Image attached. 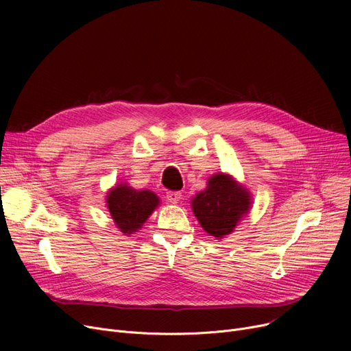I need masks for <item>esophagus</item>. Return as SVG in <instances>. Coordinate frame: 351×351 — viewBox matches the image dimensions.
<instances>
[{
    "mask_svg": "<svg viewBox=\"0 0 351 351\" xmlns=\"http://www.w3.org/2000/svg\"><path fill=\"white\" fill-rule=\"evenodd\" d=\"M166 199H168L171 204H179V200L182 199L180 192H168L166 193Z\"/></svg>",
    "mask_w": 351,
    "mask_h": 351,
    "instance_id": "esophagus-1",
    "label": "esophagus"
}]
</instances>
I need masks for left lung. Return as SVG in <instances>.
I'll use <instances>...</instances> for the list:
<instances>
[{
    "instance_id": "obj_1",
    "label": "left lung",
    "mask_w": 351,
    "mask_h": 351,
    "mask_svg": "<svg viewBox=\"0 0 351 351\" xmlns=\"http://www.w3.org/2000/svg\"><path fill=\"white\" fill-rule=\"evenodd\" d=\"M206 183V189L192 197V212L204 230L220 241L234 232L253 200L249 189L229 173L217 172Z\"/></svg>"
}]
</instances>
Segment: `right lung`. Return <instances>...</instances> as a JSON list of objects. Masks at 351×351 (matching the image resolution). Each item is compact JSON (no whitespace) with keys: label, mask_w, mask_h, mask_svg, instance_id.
<instances>
[{"label":"right lung","mask_w":351,"mask_h":351,"mask_svg":"<svg viewBox=\"0 0 351 351\" xmlns=\"http://www.w3.org/2000/svg\"><path fill=\"white\" fill-rule=\"evenodd\" d=\"M105 204L119 232L131 236L142 229L143 223L160 205V199L149 189L138 191L126 182H121L108 191Z\"/></svg>","instance_id":"add662e5"}]
</instances>
